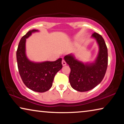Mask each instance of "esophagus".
<instances>
[{
    "mask_svg": "<svg viewBox=\"0 0 124 124\" xmlns=\"http://www.w3.org/2000/svg\"><path fill=\"white\" fill-rule=\"evenodd\" d=\"M66 64H67V62H65V61L64 60H62V65L64 66V65H66Z\"/></svg>",
    "mask_w": 124,
    "mask_h": 124,
    "instance_id": "esophagus-1",
    "label": "esophagus"
}]
</instances>
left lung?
<instances>
[{"instance_id": "left-lung-1", "label": "left lung", "mask_w": 124, "mask_h": 124, "mask_svg": "<svg viewBox=\"0 0 124 124\" xmlns=\"http://www.w3.org/2000/svg\"><path fill=\"white\" fill-rule=\"evenodd\" d=\"M99 46V53L94 62L84 64L72 54L64 59L69 65L70 73L69 80L73 89L85 92L94 89L103 80L108 66L107 47L103 37L95 32L92 34Z\"/></svg>"}]
</instances>
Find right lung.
Instances as JSON below:
<instances>
[{"mask_svg":"<svg viewBox=\"0 0 124 124\" xmlns=\"http://www.w3.org/2000/svg\"><path fill=\"white\" fill-rule=\"evenodd\" d=\"M36 31L38 30H30L21 38L16 52L17 62L19 74L25 86L35 92L44 93L52 87L55 74L62 68V59L42 62L29 60L25 53L26 39Z\"/></svg>","mask_w":124,"mask_h":124,"instance_id":"obj_1","label":"right lung"}]
</instances>
